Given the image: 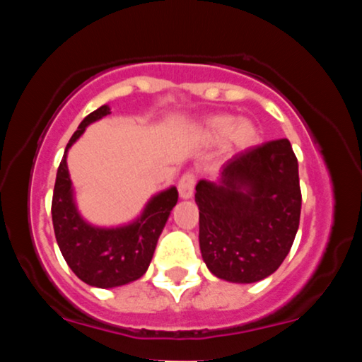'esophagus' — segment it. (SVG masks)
Returning <instances> with one entry per match:
<instances>
[{
    "label": "esophagus",
    "mask_w": 362,
    "mask_h": 362,
    "mask_svg": "<svg viewBox=\"0 0 362 362\" xmlns=\"http://www.w3.org/2000/svg\"><path fill=\"white\" fill-rule=\"evenodd\" d=\"M194 185H195V178L192 173H185V175L180 178V182H178V195H180V199L187 201V199L192 197Z\"/></svg>",
    "instance_id": "34e87169"
}]
</instances>
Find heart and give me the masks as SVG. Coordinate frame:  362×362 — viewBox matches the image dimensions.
Here are the masks:
<instances>
[{"instance_id": "1", "label": "heart", "mask_w": 362, "mask_h": 362, "mask_svg": "<svg viewBox=\"0 0 362 362\" xmlns=\"http://www.w3.org/2000/svg\"><path fill=\"white\" fill-rule=\"evenodd\" d=\"M202 136L207 141L223 139V149L230 155L243 153L259 143V127L252 120H235L231 115H214L202 124Z\"/></svg>"}]
</instances>
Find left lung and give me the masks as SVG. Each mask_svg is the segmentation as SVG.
Wrapping results in <instances>:
<instances>
[{
  "mask_svg": "<svg viewBox=\"0 0 362 362\" xmlns=\"http://www.w3.org/2000/svg\"><path fill=\"white\" fill-rule=\"evenodd\" d=\"M199 247L219 279L252 284L284 262L300 226L298 160L288 139L228 160L214 182L195 185Z\"/></svg>",
  "mask_w": 362,
  "mask_h": 362,
  "instance_id": "1",
  "label": "left lung"
}]
</instances>
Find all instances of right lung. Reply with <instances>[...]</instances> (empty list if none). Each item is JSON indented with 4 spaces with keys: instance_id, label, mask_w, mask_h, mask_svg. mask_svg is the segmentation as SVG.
Instances as JSON below:
<instances>
[{
    "instance_id": "obj_1",
    "label": "right lung",
    "mask_w": 362,
    "mask_h": 362,
    "mask_svg": "<svg viewBox=\"0 0 362 362\" xmlns=\"http://www.w3.org/2000/svg\"><path fill=\"white\" fill-rule=\"evenodd\" d=\"M109 114L110 107L105 103L81 120L66 144L52 195L54 233L66 264L83 282L100 289L131 284L144 276L158 238L178 201L177 187L170 185L153 194L132 221L98 226L83 218L68 170V151L90 124Z\"/></svg>"
}]
</instances>
